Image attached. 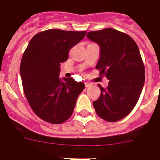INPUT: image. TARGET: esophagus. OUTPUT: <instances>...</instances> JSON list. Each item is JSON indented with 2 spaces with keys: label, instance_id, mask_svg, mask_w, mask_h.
<instances>
[{
  "label": "esophagus",
  "instance_id": "34e87169",
  "mask_svg": "<svg viewBox=\"0 0 160 160\" xmlns=\"http://www.w3.org/2000/svg\"><path fill=\"white\" fill-rule=\"evenodd\" d=\"M90 86H91V83H88V82L85 83V87H86V88H89Z\"/></svg>",
  "mask_w": 160,
  "mask_h": 160
}]
</instances>
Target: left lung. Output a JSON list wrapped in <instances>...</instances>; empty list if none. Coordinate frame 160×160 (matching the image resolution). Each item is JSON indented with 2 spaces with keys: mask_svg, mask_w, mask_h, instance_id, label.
<instances>
[{
  "mask_svg": "<svg viewBox=\"0 0 160 160\" xmlns=\"http://www.w3.org/2000/svg\"><path fill=\"white\" fill-rule=\"evenodd\" d=\"M87 37L100 46L96 69L108 79L93 105L100 118L114 122L126 117L135 108L145 83V67L135 42L114 28L90 32Z\"/></svg>",
  "mask_w": 160,
  "mask_h": 160,
  "instance_id": "1",
  "label": "left lung"
}]
</instances>
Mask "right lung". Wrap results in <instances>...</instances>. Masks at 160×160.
<instances>
[{"instance_id":"obj_1","label":"right lung","mask_w":160,"mask_h":160,"mask_svg":"<svg viewBox=\"0 0 160 160\" xmlns=\"http://www.w3.org/2000/svg\"><path fill=\"white\" fill-rule=\"evenodd\" d=\"M87 32L49 29L30 40L20 65L24 93L37 116L52 124H61L70 118L83 82L60 79V63L80 42Z\"/></svg>"}]
</instances>
